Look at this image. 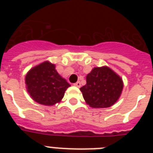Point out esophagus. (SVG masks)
<instances>
[{
	"label": "esophagus",
	"mask_w": 153,
	"mask_h": 153,
	"mask_svg": "<svg viewBox=\"0 0 153 153\" xmlns=\"http://www.w3.org/2000/svg\"><path fill=\"white\" fill-rule=\"evenodd\" d=\"M74 86H76V87H80L81 86V83L79 81H78V82H76V83H74Z\"/></svg>",
	"instance_id": "1"
}]
</instances>
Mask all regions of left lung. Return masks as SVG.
<instances>
[{
  "mask_svg": "<svg viewBox=\"0 0 153 153\" xmlns=\"http://www.w3.org/2000/svg\"><path fill=\"white\" fill-rule=\"evenodd\" d=\"M123 89L122 78L112 69L94 67L86 75V83L79 90L92 108H108L117 102Z\"/></svg>",
  "mask_w": 153,
  "mask_h": 153,
  "instance_id": "8db88e82",
  "label": "left lung"
}]
</instances>
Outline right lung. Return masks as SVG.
<instances>
[{
	"label": "right lung",
	"instance_id": "add662e5",
	"mask_svg": "<svg viewBox=\"0 0 153 153\" xmlns=\"http://www.w3.org/2000/svg\"><path fill=\"white\" fill-rule=\"evenodd\" d=\"M50 61L36 65L25 76L27 91L35 102L45 106L60 102L70 85L56 70Z\"/></svg>",
	"mask_w": 153,
	"mask_h": 153
}]
</instances>
